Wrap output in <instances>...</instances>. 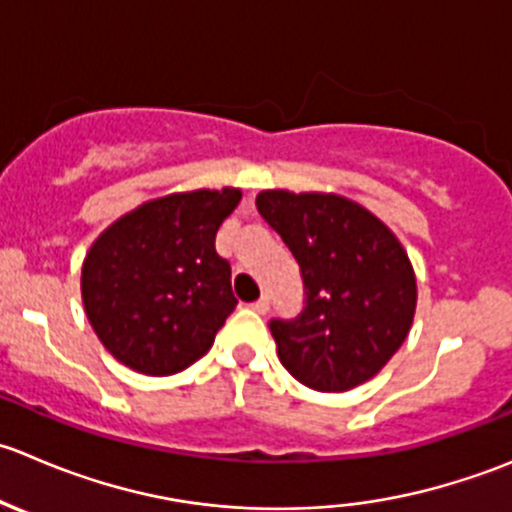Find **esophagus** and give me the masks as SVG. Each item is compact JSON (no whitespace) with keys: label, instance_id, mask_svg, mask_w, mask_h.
Listing matches in <instances>:
<instances>
[{"label":"esophagus","instance_id":"1","mask_svg":"<svg viewBox=\"0 0 512 512\" xmlns=\"http://www.w3.org/2000/svg\"><path fill=\"white\" fill-rule=\"evenodd\" d=\"M251 308H254L256 313H261V316H263V313H268V298L261 296V298H258V301L251 303Z\"/></svg>","mask_w":512,"mask_h":512}]
</instances>
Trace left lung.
<instances>
[{
  "label": "left lung",
  "instance_id": "8db88e82",
  "mask_svg": "<svg viewBox=\"0 0 512 512\" xmlns=\"http://www.w3.org/2000/svg\"><path fill=\"white\" fill-rule=\"evenodd\" d=\"M256 206L301 266L306 293L293 321L268 323L283 368L323 393L371 381L416 316V273L401 241L338 194L271 189L256 196Z\"/></svg>",
  "mask_w": 512,
  "mask_h": 512
}]
</instances>
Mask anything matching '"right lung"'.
Returning <instances> with one entry per match:
<instances>
[{"label":"right lung","mask_w":512,"mask_h":512,"mask_svg":"<svg viewBox=\"0 0 512 512\" xmlns=\"http://www.w3.org/2000/svg\"><path fill=\"white\" fill-rule=\"evenodd\" d=\"M241 191H186L116 219L86 251L82 301L106 351L144 376L199 361L236 308L216 231Z\"/></svg>","instance_id":"1"}]
</instances>
